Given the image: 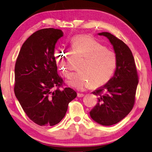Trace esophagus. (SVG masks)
Returning <instances> with one entry per match:
<instances>
[{"label":"esophagus","mask_w":152,"mask_h":152,"mask_svg":"<svg viewBox=\"0 0 152 152\" xmlns=\"http://www.w3.org/2000/svg\"><path fill=\"white\" fill-rule=\"evenodd\" d=\"M84 96H85V94L83 93H77V96H78V97H83Z\"/></svg>","instance_id":"1"}]
</instances>
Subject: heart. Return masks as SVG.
Here are the masks:
<instances>
[{
  "label": "heart",
  "instance_id": "obj_1",
  "mask_svg": "<svg viewBox=\"0 0 152 152\" xmlns=\"http://www.w3.org/2000/svg\"><path fill=\"white\" fill-rule=\"evenodd\" d=\"M72 49L83 57L78 72L71 74L68 84L79 90L104 85L113 77L117 67L116 52L106 48L93 37L81 34L70 40ZM57 66L65 77L69 75L67 53L63 49H57L54 53Z\"/></svg>",
  "mask_w": 152,
  "mask_h": 152
}]
</instances>
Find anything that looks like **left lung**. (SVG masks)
Masks as SVG:
<instances>
[{"mask_svg":"<svg viewBox=\"0 0 152 152\" xmlns=\"http://www.w3.org/2000/svg\"><path fill=\"white\" fill-rule=\"evenodd\" d=\"M109 39L115 51L118 62L114 76L96 90L98 102L90 112L93 121L103 126H111L125 118L135 102L138 75L131 50L121 39L108 32H101Z\"/></svg>","mask_w":152,"mask_h":152,"instance_id":"1","label":"left lung"}]
</instances>
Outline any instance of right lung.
Masks as SVG:
<instances>
[{"instance_id":"1","label":"right lung","mask_w":152,"mask_h":152,"mask_svg":"<svg viewBox=\"0 0 152 152\" xmlns=\"http://www.w3.org/2000/svg\"><path fill=\"white\" fill-rule=\"evenodd\" d=\"M63 36L54 28L36 31L23 44L16 59L14 94L28 118L39 126L58 124L77 96L72 88H61L64 83L58 74L54 50Z\"/></svg>"}]
</instances>
